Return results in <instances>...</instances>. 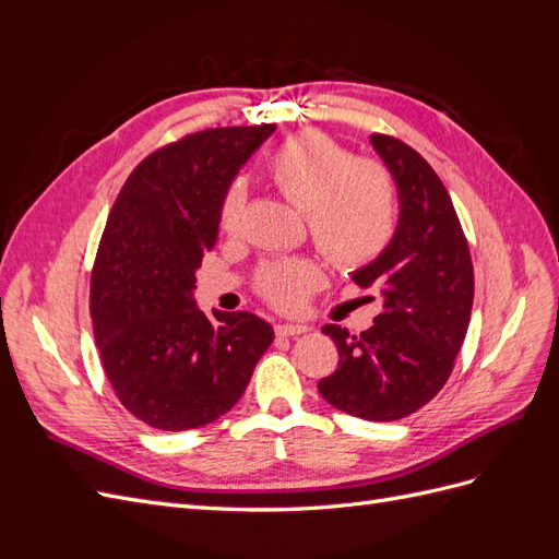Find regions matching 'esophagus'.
I'll return each mask as SVG.
<instances>
[{
    "instance_id": "obj_1",
    "label": "esophagus",
    "mask_w": 559,
    "mask_h": 559,
    "mask_svg": "<svg viewBox=\"0 0 559 559\" xmlns=\"http://www.w3.org/2000/svg\"><path fill=\"white\" fill-rule=\"evenodd\" d=\"M310 329L302 326V324H277L275 326V333L277 335H284V337H294V335H300V333H308Z\"/></svg>"
}]
</instances>
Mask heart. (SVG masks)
<instances>
[{"label": "heart", "mask_w": 559, "mask_h": 559, "mask_svg": "<svg viewBox=\"0 0 559 559\" xmlns=\"http://www.w3.org/2000/svg\"><path fill=\"white\" fill-rule=\"evenodd\" d=\"M270 181L308 214L314 245L337 267L376 261L396 230V189L384 167L354 160V154L319 130L284 140L267 158ZM242 183L233 181L218 202V226L233 233L245 210ZM319 273L300 259L267 263L257 275V292L277 310H298Z\"/></svg>", "instance_id": "b5f03b06"}]
</instances>
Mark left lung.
<instances>
[{
  "label": "left lung",
  "instance_id": "obj_1",
  "mask_svg": "<svg viewBox=\"0 0 559 559\" xmlns=\"http://www.w3.org/2000/svg\"><path fill=\"white\" fill-rule=\"evenodd\" d=\"M370 144L399 189V226L380 257L354 273L378 286L382 312L361 335L326 324L341 354L319 380L333 408L370 421H396L427 405L448 382L471 308L473 263L450 193L413 146L373 134Z\"/></svg>",
  "mask_w": 559,
  "mask_h": 559
}]
</instances>
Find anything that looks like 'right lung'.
<instances>
[{
    "label": "right lung",
    "instance_id": "right-lung-1",
    "mask_svg": "<svg viewBox=\"0 0 559 559\" xmlns=\"http://www.w3.org/2000/svg\"><path fill=\"white\" fill-rule=\"evenodd\" d=\"M275 123L210 128L148 154L109 212L91 275L95 345L114 392L160 431L205 427L240 401L273 326L195 308L218 202Z\"/></svg>",
    "mask_w": 559,
    "mask_h": 559
}]
</instances>
